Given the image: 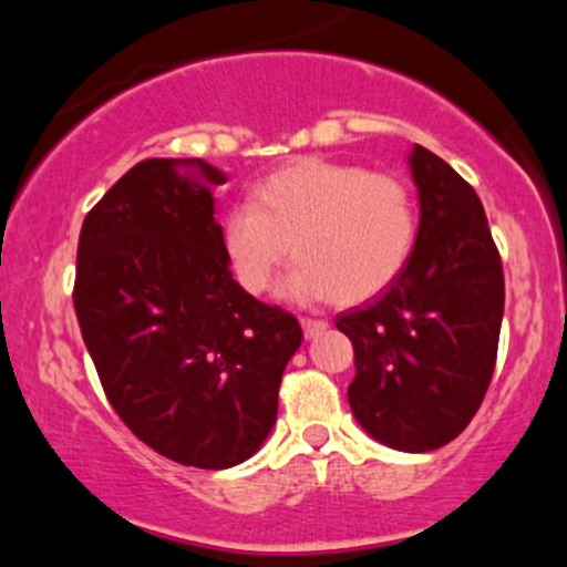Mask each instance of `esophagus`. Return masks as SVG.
Masks as SVG:
<instances>
[{
  "mask_svg": "<svg viewBox=\"0 0 567 567\" xmlns=\"http://www.w3.org/2000/svg\"><path fill=\"white\" fill-rule=\"evenodd\" d=\"M301 328H303L306 338H317V336H322L324 330H328V322H324V320H301Z\"/></svg>",
  "mask_w": 567,
  "mask_h": 567,
  "instance_id": "esophagus-1",
  "label": "esophagus"
}]
</instances>
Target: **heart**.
Masks as SVG:
<instances>
[{"instance_id": "b5f03b06", "label": "heart", "mask_w": 567, "mask_h": 567, "mask_svg": "<svg viewBox=\"0 0 567 567\" xmlns=\"http://www.w3.org/2000/svg\"><path fill=\"white\" fill-rule=\"evenodd\" d=\"M419 216L408 184L389 173L298 159L252 188L250 207L224 218L220 245L239 288L261 296L290 250L285 282L296 301L362 303L383 292L413 256Z\"/></svg>"}]
</instances>
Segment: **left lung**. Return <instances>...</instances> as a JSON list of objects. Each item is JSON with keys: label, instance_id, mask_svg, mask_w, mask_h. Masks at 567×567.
<instances>
[{"label": "left lung", "instance_id": "left-lung-1", "mask_svg": "<svg viewBox=\"0 0 567 567\" xmlns=\"http://www.w3.org/2000/svg\"><path fill=\"white\" fill-rule=\"evenodd\" d=\"M421 220L413 256L365 309L336 317L354 347L349 405L394 451H437L474 419L496 368L504 269L477 192L424 146L408 157Z\"/></svg>", "mask_w": 567, "mask_h": 567}]
</instances>
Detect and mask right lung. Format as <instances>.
Returning <instances> with one entry per match:
<instances>
[{"mask_svg":"<svg viewBox=\"0 0 567 567\" xmlns=\"http://www.w3.org/2000/svg\"><path fill=\"white\" fill-rule=\"evenodd\" d=\"M202 159H143L87 213L74 309L103 392L165 458L229 470L277 421L301 324L239 288Z\"/></svg>","mask_w":567,"mask_h":567,"instance_id":"1","label":"right lung"}]
</instances>
